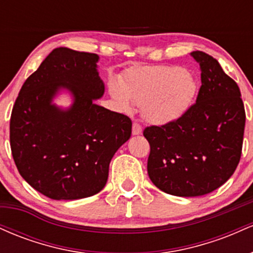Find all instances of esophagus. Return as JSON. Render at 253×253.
Here are the masks:
<instances>
[{
    "label": "esophagus",
    "mask_w": 253,
    "mask_h": 253,
    "mask_svg": "<svg viewBox=\"0 0 253 253\" xmlns=\"http://www.w3.org/2000/svg\"><path fill=\"white\" fill-rule=\"evenodd\" d=\"M141 132H143V128H141L140 125H139L138 123H133L132 134L133 135H139V134H141Z\"/></svg>",
    "instance_id": "esophagus-1"
}]
</instances>
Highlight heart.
Masks as SVG:
<instances>
[{
	"label": "heart",
	"mask_w": 253,
	"mask_h": 253,
	"mask_svg": "<svg viewBox=\"0 0 253 253\" xmlns=\"http://www.w3.org/2000/svg\"><path fill=\"white\" fill-rule=\"evenodd\" d=\"M109 91L124 112L143 107L145 120L165 125L181 119L194 106L197 84L179 66H140L127 72L123 83L112 81Z\"/></svg>",
	"instance_id": "1"
}]
</instances>
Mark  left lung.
<instances>
[{
	"label": "left lung",
	"instance_id": "obj_1",
	"mask_svg": "<svg viewBox=\"0 0 253 253\" xmlns=\"http://www.w3.org/2000/svg\"><path fill=\"white\" fill-rule=\"evenodd\" d=\"M190 56L201 70L196 103L178 120L144 130L151 147L150 179L164 193L181 197L210 194L233 175L245 128L238 84L210 54L194 51Z\"/></svg>",
	"mask_w": 253,
	"mask_h": 253
}]
</instances>
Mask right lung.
<instances>
[{"label": "right lung", "mask_w": 253, "mask_h": 253, "mask_svg": "<svg viewBox=\"0 0 253 253\" xmlns=\"http://www.w3.org/2000/svg\"><path fill=\"white\" fill-rule=\"evenodd\" d=\"M95 53L58 47L26 80L10 118L11 155L20 175L52 200L97 194L113 156L130 138L126 115L96 104L104 83ZM66 93L64 109L54 100Z\"/></svg>", "instance_id": "add662e5"}]
</instances>
